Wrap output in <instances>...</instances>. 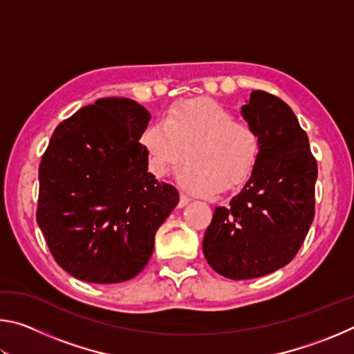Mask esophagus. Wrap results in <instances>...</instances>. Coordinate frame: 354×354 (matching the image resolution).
I'll return each mask as SVG.
<instances>
[{
	"label": "esophagus",
	"instance_id": "1",
	"mask_svg": "<svg viewBox=\"0 0 354 354\" xmlns=\"http://www.w3.org/2000/svg\"><path fill=\"white\" fill-rule=\"evenodd\" d=\"M189 201H190V198L187 195H184V194H181L179 195V203H178V206L179 207H184L185 205H189Z\"/></svg>",
	"mask_w": 354,
	"mask_h": 354
}]
</instances>
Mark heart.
<instances>
[{
    "instance_id": "obj_1",
    "label": "heart",
    "mask_w": 354,
    "mask_h": 354,
    "mask_svg": "<svg viewBox=\"0 0 354 354\" xmlns=\"http://www.w3.org/2000/svg\"><path fill=\"white\" fill-rule=\"evenodd\" d=\"M142 145L154 175L185 164L178 173L184 189L198 195L226 194L247 181L261 154V137L215 101L196 100L173 107L165 123L143 131Z\"/></svg>"
}]
</instances>
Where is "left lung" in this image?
I'll return each mask as SVG.
<instances>
[{
    "mask_svg": "<svg viewBox=\"0 0 354 354\" xmlns=\"http://www.w3.org/2000/svg\"><path fill=\"white\" fill-rule=\"evenodd\" d=\"M242 115L261 137V154L241 194L215 207L203 253L215 272L251 279L289 263L314 220L317 160L295 113L254 91Z\"/></svg>",
    "mask_w": 354,
    "mask_h": 354,
    "instance_id": "obj_1",
    "label": "left lung"
}]
</instances>
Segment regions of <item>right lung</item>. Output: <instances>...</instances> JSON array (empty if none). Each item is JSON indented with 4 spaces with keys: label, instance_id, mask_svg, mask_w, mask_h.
<instances>
[{
    "label": "right lung",
    "instance_id": "right-lung-1",
    "mask_svg": "<svg viewBox=\"0 0 354 354\" xmlns=\"http://www.w3.org/2000/svg\"><path fill=\"white\" fill-rule=\"evenodd\" d=\"M149 118L133 100L100 98L51 136L39 167L37 223L71 277L97 284L134 278L178 205V190L148 173L139 140Z\"/></svg>",
    "mask_w": 354,
    "mask_h": 354
}]
</instances>
